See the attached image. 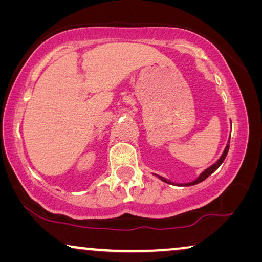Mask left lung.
Masks as SVG:
<instances>
[{
	"label": "left lung",
	"instance_id": "obj_1",
	"mask_svg": "<svg viewBox=\"0 0 262 262\" xmlns=\"http://www.w3.org/2000/svg\"><path fill=\"white\" fill-rule=\"evenodd\" d=\"M229 143H230V138H229V141H228V143H227V145H225V148H224V151H223V154H222V155H221L220 159H218V160L216 161V162H214V163L212 164V166H210L209 168H206L205 170L202 171V173L199 174V177L196 178L194 181H191V182H185V184H178V182H173V181L168 180V179L163 178V177H161V175H157V174H154V175H155V177L159 178L161 181L167 182V184H169V185H174V186H193V185L199 184V182H202V181L205 180V179L209 178L210 175L212 174L213 171L216 170L217 168L220 167L222 163H223V161L225 160V157H227V154H228V151H229Z\"/></svg>",
	"mask_w": 262,
	"mask_h": 262
}]
</instances>
